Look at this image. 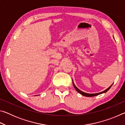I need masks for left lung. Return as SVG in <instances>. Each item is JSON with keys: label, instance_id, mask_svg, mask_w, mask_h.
<instances>
[{"label": "left lung", "instance_id": "obj_1", "mask_svg": "<svg viewBox=\"0 0 125 125\" xmlns=\"http://www.w3.org/2000/svg\"><path fill=\"white\" fill-rule=\"evenodd\" d=\"M72 82H73V84L74 87V88L75 89V90H77V92H78V93H79V94L85 96H87V97H92V96H97V95H100V94H103V93H105L106 92H107V91H108L110 89V88L111 87V86L113 85V84H112L108 88H107L106 89L103 91V92H101L98 93H94V94H89V93H85V92H82V91H81L80 90H79V89H78L77 87V86L75 85V84H74V82H73V80H72Z\"/></svg>", "mask_w": 125, "mask_h": 125}]
</instances>
